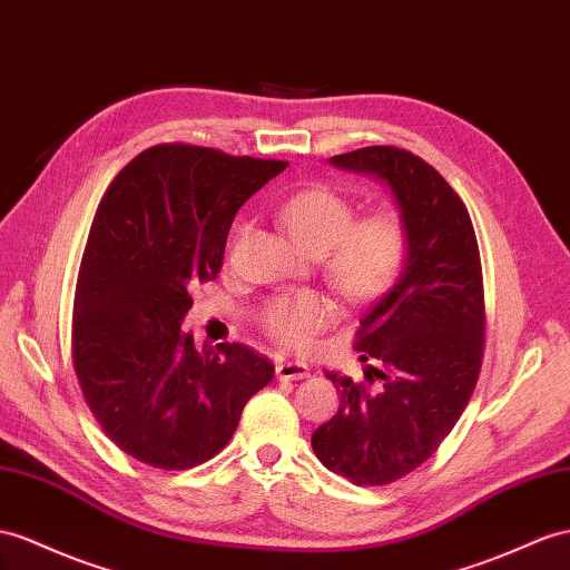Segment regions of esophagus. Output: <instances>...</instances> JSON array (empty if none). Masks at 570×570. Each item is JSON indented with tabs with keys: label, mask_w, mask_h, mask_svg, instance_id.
<instances>
[{
	"label": "esophagus",
	"mask_w": 570,
	"mask_h": 570,
	"mask_svg": "<svg viewBox=\"0 0 570 570\" xmlns=\"http://www.w3.org/2000/svg\"><path fill=\"white\" fill-rule=\"evenodd\" d=\"M311 375V368L298 361H284L276 366V377L279 381H303V377Z\"/></svg>",
	"instance_id": "obj_1"
}]
</instances>
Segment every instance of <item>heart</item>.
Returning <instances> with one entry per match:
<instances>
[{
    "mask_svg": "<svg viewBox=\"0 0 570 570\" xmlns=\"http://www.w3.org/2000/svg\"><path fill=\"white\" fill-rule=\"evenodd\" d=\"M354 204L330 187H308L282 209V224L301 250L325 255V272L340 294L368 303L395 284L406 259V228L395 214H371L354 222ZM337 311L317 291L282 296L262 311V325L276 342L303 348Z\"/></svg>",
    "mask_w": 570,
    "mask_h": 570,
    "instance_id": "1",
    "label": "heart"
}]
</instances>
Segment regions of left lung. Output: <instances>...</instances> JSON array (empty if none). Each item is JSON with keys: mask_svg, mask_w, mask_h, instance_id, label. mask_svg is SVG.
<instances>
[{"mask_svg": "<svg viewBox=\"0 0 570 570\" xmlns=\"http://www.w3.org/2000/svg\"><path fill=\"white\" fill-rule=\"evenodd\" d=\"M330 164L381 180L410 240L395 284L361 317L356 352L366 363L363 375L381 377V390L327 371L340 412L311 438L330 472L356 487H381L426 462L472 397L484 356L479 247L462 199L424 158L366 146Z\"/></svg>", "mask_w": 570, "mask_h": 570, "instance_id": "obj_1", "label": "left lung"}]
</instances>
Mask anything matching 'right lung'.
Masks as SVG:
<instances>
[{
  "label": "right lung",
  "instance_id": "right-lung-1",
  "mask_svg": "<svg viewBox=\"0 0 570 570\" xmlns=\"http://www.w3.org/2000/svg\"><path fill=\"white\" fill-rule=\"evenodd\" d=\"M286 160L160 144L98 204L75 298L71 358L100 429L135 460L189 470L236 433L274 366L243 344L195 348L187 288L216 279L238 209Z\"/></svg>",
  "mask_w": 570,
  "mask_h": 570
}]
</instances>
